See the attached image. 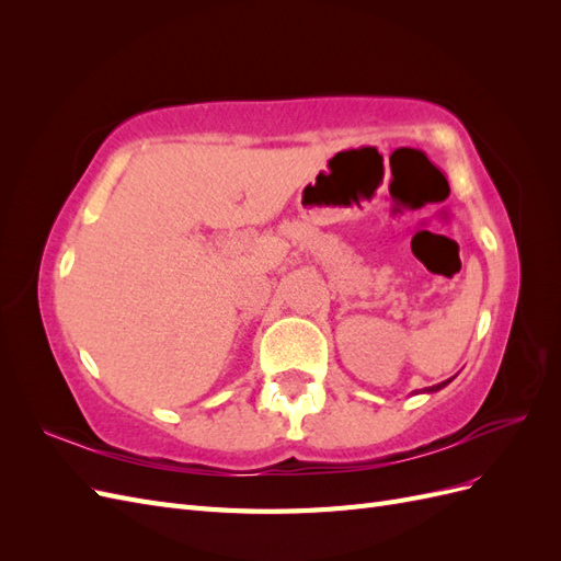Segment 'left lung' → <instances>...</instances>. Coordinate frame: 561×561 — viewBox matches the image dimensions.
Returning <instances> with one entry per match:
<instances>
[{"label": "left lung", "mask_w": 561, "mask_h": 561, "mask_svg": "<svg viewBox=\"0 0 561 561\" xmlns=\"http://www.w3.org/2000/svg\"><path fill=\"white\" fill-rule=\"evenodd\" d=\"M451 379H447V381H443V383H437V386H431V388H426L428 390V393H433V390H439V388H445L447 383H449Z\"/></svg>", "instance_id": "left-lung-1"}]
</instances>
